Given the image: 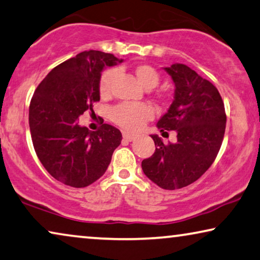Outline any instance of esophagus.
Masks as SVG:
<instances>
[{"mask_svg": "<svg viewBox=\"0 0 260 260\" xmlns=\"http://www.w3.org/2000/svg\"><path fill=\"white\" fill-rule=\"evenodd\" d=\"M123 138L126 139V141H129V142H133L137 138V135L136 134H130V133H123Z\"/></svg>", "mask_w": 260, "mask_h": 260, "instance_id": "1", "label": "esophagus"}]
</instances>
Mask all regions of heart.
Segmentation results:
<instances>
[{
  "label": "heart",
  "instance_id": "obj_1",
  "mask_svg": "<svg viewBox=\"0 0 260 260\" xmlns=\"http://www.w3.org/2000/svg\"><path fill=\"white\" fill-rule=\"evenodd\" d=\"M137 80L144 88L152 89L159 83V75L155 68L148 64L137 66L134 70ZM117 69H108L100 78V93L107 97L111 93L112 84L117 77ZM111 119L117 125L126 130H136L141 127L145 121L153 116L152 108L144 103H119L111 109Z\"/></svg>",
  "mask_w": 260,
  "mask_h": 260
}]
</instances>
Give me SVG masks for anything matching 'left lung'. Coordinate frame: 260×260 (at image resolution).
Returning a JSON list of instances; mask_svg holds the SVG:
<instances>
[{"label": "left lung", "mask_w": 260, "mask_h": 260, "mask_svg": "<svg viewBox=\"0 0 260 260\" xmlns=\"http://www.w3.org/2000/svg\"><path fill=\"white\" fill-rule=\"evenodd\" d=\"M175 84L174 101L157 122L160 133L175 130L177 142L165 145L151 135L155 153L142 161L145 176L165 190L182 189L211 167L224 138L226 115L211 82L185 64L163 68Z\"/></svg>", "instance_id": "left-lung-1"}]
</instances>
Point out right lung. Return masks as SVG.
I'll return each mask as SVG.
<instances>
[{
    "instance_id": "add662e5",
    "label": "right lung",
    "mask_w": 260,
    "mask_h": 260,
    "mask_svg": "<svg viewBox=\"0 0 260 260\" xmlns=\"http://www.w3.org/2000/svg\"><path fill=\"white\" fill-rule=\"evenodd\" d=\"M112 54L83 51L54 68L34 92L29 126L36 155L55 179L85 187L107 171L122 134L102 124L90 131L78 117L100 101V78L105 67L122 63Z\"/></svg>"
}]
</instances>
